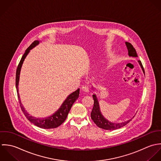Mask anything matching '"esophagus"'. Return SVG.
Instances as JSON below:
<instances>
[{
  "label": "esophagus",
  "mask_w": 161,
  "mask_h": 161,
  "mask_svg": "<svg viewBox=\"0 0 161 161\" xmlns=\"http://www.w3.org/2000/svg\"><path fill=\"white\" fill-rule=\"evenodd\" d=\"M81 90H82V91L84 92H86V93L89 92V89H88V88L87 86H82V87H81Z\"/></svg>",
  "instance_id": "esophagus-1"
}]
</instances>
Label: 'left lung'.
<instances>
[{
  "label": "left lung",
  "mask_w": 161,
  "mask_h": 161,
  "mask_svg": "<svg viewBox=\"0 0 161 161\" xmlns=\"http://www.w3.org/2000/svg\"><path fill=\"white\" fill-rule=\"evenodd\" d=\"M125 43L126 45V47H127V48L128 50L129 56L132 57H137V55L136 51L135 48H134V47L131 45V43L127 42H126ZM138 62L140 64L144 73H145L144 69V68H143V66L140 60H138ZM93 97L94 99V106H93L92 111L91 113V118H92V120L93 121V122L97 125V126H98L100 128L103 129L105 130H115V129L121 128L125 126V125H126L128 123H129V121H130L131 119L134 118L133 117L132 119H129L127 121L120 123H111V122L109 121L108 120H107L102 115L101 111H100L99 103H98L96 95H93Z\"/></svg>",
  "instance_id": "left-lung-1"
}]
</instances>
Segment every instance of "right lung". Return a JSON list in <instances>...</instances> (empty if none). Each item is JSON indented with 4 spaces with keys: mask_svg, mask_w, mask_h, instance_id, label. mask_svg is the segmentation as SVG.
Returning <instances> with one entry per match:
<instances>
[{
    "mask_svg": "<svg viewBox=\"0 0 161 161\" xmlns=\"http://www.w3.org/2000/svg\"><path fill=\"white\" fill-rule=\"evenodd\" d=\"M39 43V41L35 40L25 50V53L22 56L19 65L17 68V71H16V78H15V85H16V88H17V95L19 97L20 108L22 109V112L26 116V118L31 122L33 124H34L35 126L43 129H53L56 128L58 126H60L68 116V114L73 105V104L75 103V101L78 99L79 97V94H80V88H78L77 90L75 92H73L71 94H70L68 97H66V99L64 100V102L60 106V108L52 116L45 118H35L32 116H31L24 108V106H22V104L21 103V101L20 100V97H19V88H18V85H19V76H20V69L22 67V64L26 57V56L28 55L29 53L30 50L32 49L33 47H35L36 45H37Z\"/></svg>",
    "mask_w": 161,
    "mask_h": 161,
    "instance_id": "obj_1",
    "label": "right lung"
}]
</instances>
